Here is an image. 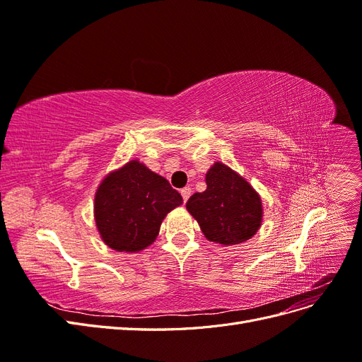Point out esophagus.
Here are the masks:
<instances>
[{
    "mask_svg": "<svg viewBox=\"0 0 362 362\" xmlns=\"http://www.w3.org/2000/svg\"><path fill=\"white\" fill-rule=\"evenodd\" d=\"M190 194H192V189H190V187L181 189V196H182V201H184V202H187V199L190 198Z\"/></svg>",
    "mask_w": 362,
    "mask_h": 362,
    "instance_id": "34e87169",
    "label": "esophagus"
}]
</instances>
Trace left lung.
Returning <instances> with one entry per match:
<instances>
[{
	"instance_id": "1",
	"label": "left lung",
	"mask_w": 362,
	"mask_h": 362,
	"mask_svg": "<svg viewBox=\"0 0 362 362\" xmlns=\"http://www.w3.org/2000/svg\"><path fill=\"white\" fill-rule=\"evenodd\" d=\"M206 190L194 193L185 204L204 235L221 245H238L261 225L262 208L252 185L222 163L206 172Z\"/></svg>"
}]
</instances>
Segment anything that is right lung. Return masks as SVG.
Returning a JSON list of instances; mask_svg holds the SVG:
<instances>
[{"label":"right lung","mask_w":362,"mask_h":362,"mask_svg":"<svg viewBox=\"0 0 362 362\" xmlns=\"http://www.w3.org/2000/svg\"><path fill=\"white\" fill-rule=\"evenodd\" d=\"M181 204V194L168 180L133 160L101 182L95 221L107 246L137 252L154 242L164 216Z\"/></svg>","instance_id":"right-lung-1"}]
</instances>
